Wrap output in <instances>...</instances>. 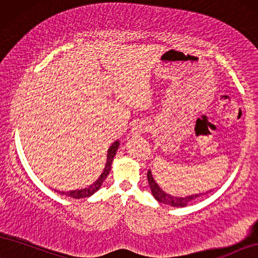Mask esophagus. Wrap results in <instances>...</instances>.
Listing matches in <instances>:
<instances>
[{
	"label": "esophagus",
	"instance_id": "esophagus-1",
	"mask_svg": "<svg viewBox=\"0 0 258 258\" xmlns=\"http://www.w3.org/2000/svg\"><path fill=\"white\" fill-rule=\"evenodd\" d=\"M149 130V125L148 122L144 121V120H140V121H137L133 123V127H132V137H135V138H138L143 135V133L146 132Z\"/></svg>",
	"mask_w": 258,
	"mask_h": 258
}]
</instances>
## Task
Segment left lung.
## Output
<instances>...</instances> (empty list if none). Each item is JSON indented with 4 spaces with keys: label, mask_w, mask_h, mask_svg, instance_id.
Masks as SVG:
<instances>
[{
    "label": "left lung",
    "mask_w": 258,
    "mask_h": 258,
    "mask_svg": "<svg viewBox=\"0 0 258 258\" xmlns=\"http://www.w3.org/2000/svg\"><path fill=\"white\" fill-rule=\"evenodd\" d=\"M148 181H149V185L151 188V193L153 195V198L156 199L158 202L164 205H169V206L172 207H185L188 206L189 204L197 200V199H200L204 197V195H207L208 193H211L212 190H207L206 193H198V194H191V195H187V197H174V195H170L168 193H165L164 190H162V188L157 184V182L155 181L153 176L151 174V170L148 171Z\"/></svg>",
    "instance_id": "1"
}]
</instances>
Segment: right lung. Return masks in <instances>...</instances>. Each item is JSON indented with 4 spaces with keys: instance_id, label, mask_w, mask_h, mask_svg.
<instances>
[{
    "instance_id": "add662e5",
    "label": "right lung",
    "mask_w": 258,
    "mask_h": 258,
    "mask_svg": "<svg viewBox=\"0 0 258 258\" xmlns=\"http://www.w3.org/2000/svg\"><path fill=\"white\" fill-rule=\"evenodd\" d=\"M119 145H120L119 140H116V142H114L113 144L110 145V148L108 149V153H107L106 167H105V169H103L102 174L100 175V177L97 178V180L94 182L93 184H90L89 187L83 188V189H76V190H70V191H58V193L61 195H67V197H70L74 199H82V198L90 197V195H93L95 191L99 190V189L101 188V184L103 183V181L106 180L107 176H108V174H109L110 168H112L114 156H115L116 151H118Z\"/></svg>"
}]
</instances>
